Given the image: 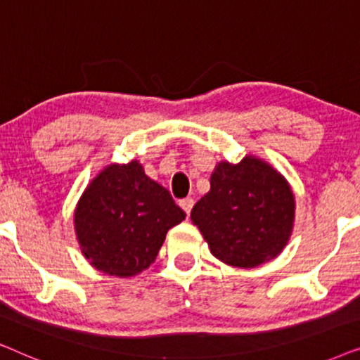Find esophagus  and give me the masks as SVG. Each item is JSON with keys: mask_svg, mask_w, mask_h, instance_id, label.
I'll use <instances>...</instances> for the list:
<instances>
[{"mask_svg": "<svg viewBox=\"0 0 360 360\" xmlns=\"http://www.w3.org/2000/svg\"><path fill=\"white\" fill-rule=\"evenodd\" d=\"M193 205H195L193 198H184V200H180V206H181V208H184V211H185L186 214H190V211H191V208H193Z\"/></svg>", "mask_w": 360, "mask_h": 360, "instance_id": "34e87169", "label": "esophagus"}]
</instances>
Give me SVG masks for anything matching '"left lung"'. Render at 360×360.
Wrapping results in <instances>:
<instances>
[{
	"label": "left lung",
	"instance_id": "1",
	"mask_svg": "<svg viewBox=\"0 0 360 360\" xmlns=\"http://www.w3.org/2000/svg\"><path fill=\"white\" fill-rule=\"evenodd\" d=\"M210 185L191 210V221L214 257L250 269L282 252L292 233L295 200L277 170L254 157L236 165L221 162Z\"/></svg>",
	"mask_w": 360,
	"mask_h": 360
}]
</instances>
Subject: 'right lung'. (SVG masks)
Masks as SVG:
<instances>
[{
    "instance_id": "obj_1",
    "label": "right lung",
    "mask_w": 360,
    "mask_h": 360,
    "mask_svg": "<svg viewBox=\"0 0 360 360\" xmlns=\"http://www.w3.org/2000/svg\"><path fill=\"white\" fill-rule=\"evenodd\" d=\"M185 216L134 160L108 167L91 181L75 210V231L93 267L131 277L154 262L167 231Z\"/></svg>"
}]
</instances>
